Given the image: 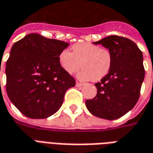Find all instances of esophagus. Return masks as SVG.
I'll return each instance as SVG.
<instances>
[{
	"label": "esophagus",
	"mask_w": 153,
	"mask_h": 153,
	"mask_svg": "<svg viewBox=\"0 0 153 153\" xmlns=\"http://www.w3.org/2000/svg\"><path fill=\"white\" fill-rule=\"evenodd\" d=\"M76 86L77 87H82V86H83V83H79V82H78V81H77V82H76Z\"/></svg>",
	"instance_id": "esophagus-1"
}]
</instances>
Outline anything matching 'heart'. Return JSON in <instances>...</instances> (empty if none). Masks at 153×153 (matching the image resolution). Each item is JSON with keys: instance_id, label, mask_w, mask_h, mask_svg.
<instances>
[{"instance_id": "obj_1", "label": "heart", "mask_w": 153, "mask_h": 153, "mask_svg": "<svg viewBox=\"0 0 153 153\" xmlns=\"http://www.w3.org/2000/svg\"><path fill=\"white\" fill-rule=\"evenodd\" d=\"M72 52L65 49L59 54V64L65 72L74 74L81 67L78 77L82 80L97 81L105 77L111 65V56L108 50L90 42H79L72 46Z\"/></svg>"}]
</instances>
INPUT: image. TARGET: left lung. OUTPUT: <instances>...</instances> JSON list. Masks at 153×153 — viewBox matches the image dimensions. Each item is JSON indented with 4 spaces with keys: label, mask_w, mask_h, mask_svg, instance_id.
<instances>
[{
    "label": "left lung",
    "mask_w": 153,
    "mask_h": 153,
    "mask_svg": "<svg viewBox=\"0 0 153 153\" xmlns=\"http://www.w3.org/2000/svg\"><path fill=\"white\" fill-rule=\"evenodd\" d=\"M93 44L109 50L111 65L101 82L95 83L97 96L87 100L86 106L97 117L115 120L133 109L138 102L145 75L143 53L133 41L115 35Z\"/></svg>",
    "instance_id": "8db88e82"
}]
</instances>
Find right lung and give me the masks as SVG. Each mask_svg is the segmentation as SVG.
I'll return each mask as SVG.
<instances>
[{
	"label": "right lung",
	"mask_w": 153,
	"mask_h": 153,
	"mask_svg": "<svg viewBox=\"0 0 153 153\" xmlns=\"http://www.w3.org/2000/svg\"><path fill=\"white\" fill-rule=\"evenodd\" d=\"M70 44L30 33L11 47L6 62V92L20 112L47 118L60 109L75 79L60 67L59 54Z\"/></svg>",
	"instance_id": "right-lung-1"
}]
</instances>
